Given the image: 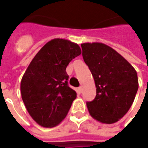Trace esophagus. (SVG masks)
<instances>
[{"instance_id":"34e87169","label":"esophagus","mask_w":148,"mask_h":148,"mask_svg":"<svg viewBox=\"0 0 148 148\" xmlns=\"http://www.w3.org/2000/svg\"><path fill=\"white\" fill-rule=\"evenodd\" d=\"M82 90H83V89H82V86H80V87H78V88H77V91H78V92H79V93H82Z\"/></svg>"}]
</instances>
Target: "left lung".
Returning a JSON list of instances; mask_svg holds the SVG:
<instances>
[{"label":"left lung","instance_id":"obj_1","mask_svg":"<svg viewBox=\"0 0 148 148\" xmlns=\"http://www.w3.org/2000/svg\"><path fill=\"white\" fill-rule=\"evenodd\" d=\"M81 46L97 88L95 98L86 102L89 112L101 123H116L133 103L139 87L136 71L123 56L104 43L85 42Z\"/></svg>","mask_w":148,"mask_h":148}]
</instances>
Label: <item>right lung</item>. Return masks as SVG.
Wrapping results in <instances>:
<instances>
[{"label": "right lung", "mask_w": 148, "mask_h": 148, "mask_svg": "<svg viewBox=\"0 0 148 148\" xmlns=\"http://www.w3.org/2000/svg\"><path fill=\"white\" fill-rule=\"evenodd\" d=\"M82 54L77 43L54 39L39 50L22 77V100L40 126L53 127L66 117L77 93L68 86L66 66Z\"/></svg>", "instance_id": "right-lung-1"}]
</instances>
